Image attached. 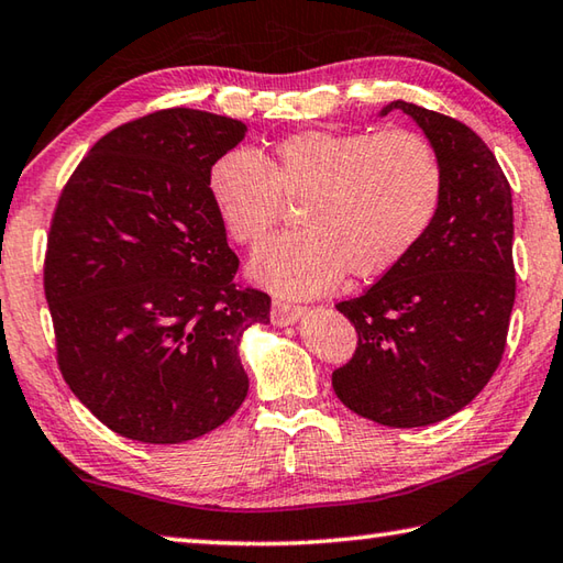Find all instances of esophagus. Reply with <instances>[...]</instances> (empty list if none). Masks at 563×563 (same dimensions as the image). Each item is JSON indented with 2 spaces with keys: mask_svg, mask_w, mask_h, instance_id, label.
I'll list each match as a JSON object with an SVG mask.
<instances>
[{
  "mask_svg": "<svg viewBox=\"0 0 563 563\" xmlns=\"http://www.w3.org/2000/svg\"><path fill=\"white\" fill-rule=\"evenodd\" d=\"M305 307H295V305H285V302H273L271 307V319L275 327H290L297 324L305 317Z\"/></svg>",
  "mask_w": 563,
  "mask_h": 563,
  "instance_id": "1",
  "label": "esophagus"
}]
</instances>
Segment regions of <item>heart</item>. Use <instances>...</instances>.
<instances>
[{
  "label": "heart",
  "instance_id": "b5f03b06",
  "mask_svg": "<svg viewBox=\"0 0 563 563\" xmlns=\"http://www.w3.org/2000/svg\"><path fill=\"white\" fill-rule=\"evenodd\" d=\"M219 222L253 246L302 200V231L266 241L249 275L283 297L332 290L346 271L373 280L398 268L434 224L444 170L432 143L415 131H300L271 156L234 148L207 173Z\"/></svg>",
  "mask_w": 563,
  "mask_h": 563
}]
</instances>
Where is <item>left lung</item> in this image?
I'll return each mask as SVG.
<instances>
[{"label":"left lung","instance_id":"obj_1","mask_svg":"<svg viewBox=\"0 0 563 563\" xmlns=\"http://www.w3.org/2000/svg\"><path fill=\"white\" fill-rule=\"evenodd\" d=\"M444 170L434 224L398 268L336 310L358 332L356 354L332 373L336 398L385 427H427L476 398L498 368L515 305L512 192L483 139L410 102Z\"/></svg>","mask_w":563,"mask_h":563}]
</instances>
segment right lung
I'll return each mask as SVG.
<instances>
[{"mask_svg":"<svg viewBox=\"0 0 563 563\" xmlns=\"http://www.w3.org/2000/svg\"><path fill=\"white\" fill-rule=\"evenodd\" d=\"M244 121L163 109L99 139L55 209L43 283L65 383L112 432L183 444L246 400L241 339L271 297L234 285L207 173Z\"/></svg>","mask_w":563,"mask_h":563,"instance_id":"right-lung-1","label":"right lung"}]
</instances>
